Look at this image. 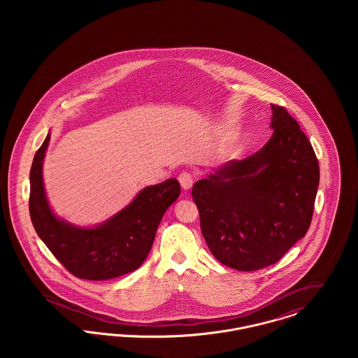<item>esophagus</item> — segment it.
Listing matches in <instances>:
<instances>
[{
  "label": "esophagus",
  "instance_id": "esophagus-1",
  "mask_svg": "<svg viewBox=\"0 0 358 358\" xmlns=\"http://www.w3.org/2000/svg\"><path fill=\"white\" fill-rule=\"evenodd\" d=\"M178 181H180V184H181V187H182L184 190H189L192 185H193V182H194V178H193V176L190 173L184 171V173H181L178 176Z\"/></svg>",
  "mask_w": 358,
  "mask_h": 358
}]
</instances>
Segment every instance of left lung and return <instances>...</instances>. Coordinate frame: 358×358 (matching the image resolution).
<instances>
[{
    "instance_id": "left-lung-1",
    "label": "left lung",
    "mask_w": 358,
    "mask_h": 358,
    "mask_svg": "<svg viewBox=\"0 0 358 358\" xmlns=\"http://www.w3.org/2000/svg\"><path fill=\"white\" fill-rule=\"evenodd\" d=\"M271 110L273 136L259 152L228 161L192 189L212 255L238 271L271 266L306 235L320 184L298 122L285 107Z\"/></svg>"
}]
</instances>
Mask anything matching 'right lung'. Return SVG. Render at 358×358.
I'll use <instances>...</instances> for the list:
<instances>
[{
  "label": "right lung",
  "instance_id": "1",
  "mask_svg": "<svg viewBox=\"0 0 358 358\" xmlns=\"http://www.w3.org/2000/svg\"><path fill=\"white\" fill-rule=\"evenodd\" d=\"M51 133L34 154L29 213L34 229L69 273L87 280H106L133 273L149 255L157 228L180 196L176 178L143 187L113 217L94 227H78L57 217L48 203L43 162Z\"/></svg>",
  "mask_w": 358,
  "mask_h": 358
}]
</instances>
